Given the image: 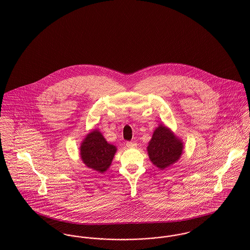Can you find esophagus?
I'll return each mask as SVG.
<instances>
[{
  "label": "esophagus",
  "mask_w": 250,
  "mask_h": 250,
  "mask_svg": "<svg viewBox=\"0 0 250 250\" xmlns=\"http://www.w3.org/2000/svg\"><path fill=\"white\" fill-rule=\"evenodd\" d=\"M126 146L128 148H135L137 146V143H135V142H127L126 143Z\"/></svg>",
  "instance_id": "1"
}]
</instances>
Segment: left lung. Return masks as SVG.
<instances>
[{
  "mask_svg": "<svg viewBox=\"0 0 250 250\" xmlns=\"http://www.w3.org/2000/svg\"><path fill=\"white\" fill-rule=\"evenodd\" d=\"M183 143L167 127L160 125L153 133L148 143L147 152L150 161L159 167L165 169L176 163L183 152Z\"/></svg>",
  "mask_w": 250,
  "mask_h": 250,
  "instance_id": "obj_1",
  "label": "left lung"
}]
</instances>
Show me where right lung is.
Listing matches in <instances>:
<instances>
[{
  "label": "right lung",
  "instance_id": "1",
  "mask_svg": "<svg viewBox=\"0 0 250 250\" xmlns=\"http://www.w3.org/2000/svg\"><path fill=\"white\" fill-rule=\"evenodd\" d=\"M80 150L82 161L87 167L104 173L112 162L116 147L107 143L98 130H93L85 137Z\"/></svg>",
  "mask_w": 250,
  "mask_h": 250
}]
</instances>
